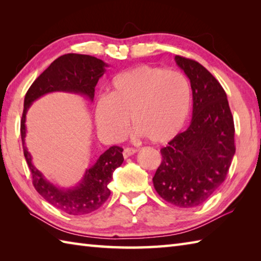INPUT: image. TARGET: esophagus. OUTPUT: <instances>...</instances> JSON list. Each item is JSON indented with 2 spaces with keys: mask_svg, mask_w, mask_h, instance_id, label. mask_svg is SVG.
<instances>
[{
  "mask_svg": "<svg viewBox=\"0 0 261 261\" xmlns=\"http://www.w3.org/2000/svg\"><path fill=\"white\" fill-rule=\"evenodd\" d=\"M136 152H137V149H135V148H124L123 157L126 159V158H129L130 156H132V154H135Z\"/></svg>",
  "mask_w": 261,
  "mask_h": 261,
  "instance_id": "1",
  "label": "esophagus"
}]
</instances>
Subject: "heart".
Masks as SVG:
<instances>
[{
    "label": "heart",
    "mask_w": 261,
    "mask_h": 261,
    "mask_svg": "<svg viewBox=\"0 0 261 261\" xmlns=\"http://www.w3.org/2000/svg\"><path fill=\"white\" fill-rule=\"evenodd\" d=\"M110 94L95 102L94 119L104 139L120 141L135 129L153 143L173 139L185 126L192 108L191 86L178 71L142 65L116 75Z\"/></svg>",
    "instance_id": "obj_1"
}]
</instances>
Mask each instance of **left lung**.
I'll list each match as a JSON object with an SVG mask.
<instances>
[{
    "label": "left lung",
    "mask_w": 261,
    "mask_h": 261,
    "mask_svg": "<svg viewBox=\"0 0 261 261\" xmlns=\"http://www.w3.org/2000/svg\"><path fill=\"white\" fill-rule=\"evenodd\" d=\"M175 62L191 81V125L160 149L163 162L154 190L178 207L202 205L222 185L234 156V123L226 94L199 63L181 56Z\"/></svg>",
    "instance_id": "1"
}]
</instances>
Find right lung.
I'll return each mask as SVG.
<instances>
[{
	"instance_id": "1",
	"label": "right lung",
	"mask_w": 261,
	"mask_h": 261,
	"mask_svg": "<svg viewBox=\"0 0 261 261\" xmlns=\"http://www.w3.org/2000/svg\"><path fill=\"white\" fill-rule=\"evenodd\" d=\"M108 65L103 60L88 55H63L32 83L24 97L23 113L21 119V139L23 153L32 175V184L36 191L55 207L71 215L88 214L101 207L109 198V182L113 171L123 163V149L119 146L110 147L97 162L86 170L79 186L63 190L53 185L32 164L30 152L24 145L25 115L33 101L51 92H69L85 95L93 101L98 80L105 73Z\"/></svg>"
}]
</instances>
